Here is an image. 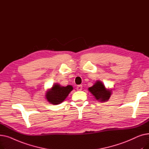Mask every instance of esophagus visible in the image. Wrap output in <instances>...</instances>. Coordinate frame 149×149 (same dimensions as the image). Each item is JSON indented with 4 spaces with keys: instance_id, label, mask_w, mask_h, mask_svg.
<instances>
[{
    "instance_id": "34e87169",
    "label": "esophagus",
    "mask_w": 149,
    "mask_h": 149,
    "mask_svg": "<svg viewBox=\"0 0 149 149\" xmlns=\"http://www.w3.org/2000/svg\"><path fill=\"white\" fill-rule=\"evenodd\" d=\"M82 85H79V86H77V91H81L82 90Z\"/></svg>"
}]
</instances>
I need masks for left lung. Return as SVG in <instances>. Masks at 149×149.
Segmentation results:
<instances>
[{"mask_svg": "<svg viewBox=\"0 0 149 149\" xmlns=\"http://www.w3.org/2000/svg\"><path fill=\"white\" fill-rule=\"evenodd\" d=\"M88 90L97 100H99L101 102L107 101L112 94L111 90L107 89L103 83L100 81H96L92 87L89 88Z\"/></svg>", "mask_w": 149, "mask_h": 149, "instance_id": "left-lung-1", "label": "left lung"}]
</instances>
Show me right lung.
Returning <instances> with one entry per match:
<instances>
[{
    "instance_id": "add662e5",
    "label": "right lung",
    "mask_w": 149,
    "mask_h": 149,
    "mask_svg": "<svg viewBox=\"0 0 149 149\" xmlns=\"http://www.w3.org/2000/svg\"><path fill=\"white\" fill-rule=\"evenodd\" d=\"M73 90L71 85L61 86L59 84L55 83L51 89L47 91L45 97L48 102L52 104H58L63 102Z\"/></svg>"
}]
</instances>
